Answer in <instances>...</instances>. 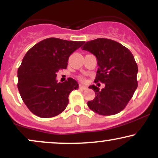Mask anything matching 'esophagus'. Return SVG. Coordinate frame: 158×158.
<instances>
[{
	"label": "esophagus",
	"instance_id": "obj_1",
	"mask_svg": "<svg viewBox=\"0 0 158 158\" xmlns=\"http://www.w3.org/2000/svg\"><path fill=\"white\" fill-rule=\"evenodd\" d=\"M79 89H81V90H86L87 88H88V87L85 86V85H79Z\"/></svg>",
	"mask_w": 158,
	"mask_h": 158
}]
</instances>
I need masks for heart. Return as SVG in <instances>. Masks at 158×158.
Segmentation results:
<instances>
[{
  "label": "heart",
  "instance_id": "b5f03b06",
  "mask_svg": "<svg viewBox=\"0 0 158 158\" xmlns=\"http://www.w3.org/2000/svg\"><path fill=\"white\" fill-rule=\"evenodd\" d=\"M79 80L81 81H83L85 80V79H84V78H83V77H79Z\"/></svg>",
  "mask_w": 158,
  "mask_h": 158
}]
</instances>
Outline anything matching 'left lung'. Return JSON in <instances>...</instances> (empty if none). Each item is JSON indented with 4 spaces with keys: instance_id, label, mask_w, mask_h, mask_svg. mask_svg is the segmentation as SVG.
<instances>
[{
    "instance_id": "1",
    "label": "left lung",
    "mask_w": 158,
    "mask_h": 158,
    "mask_svg": "<svg viewBox=\"0 0 158 158\" xmlns=\"http://www.w3.org/2000/svg\"><path fill=\"white\" fill-rule=\"evenodd\" d=\"M82 50L97 57L99 68L94 81L105 83L99 90L95 85L90 88L96 97L88 101L90 110L100 115H114L126 108L137 88L138 68L134 56L126 47L108 39L88 41Z\"/></svg>"
}]
</instances>
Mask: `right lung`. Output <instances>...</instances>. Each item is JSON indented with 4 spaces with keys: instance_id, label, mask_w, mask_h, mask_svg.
I'll return each mask as SVG.
<instances>
[{
    "instance_id": "obj_1",
    "label": "right lung",
    "mask_w": 158,
    "mask_h": 158,
    "mask_svg": "<svg viewBox=\"0 0 158 158\" xmlns=\"http://www.w3.org/2000/svg\"><path fill=\"white\" fill-rule=\"evenodd\" d=\"M84 43L50 38L27 52L18 70V88L32 113L50 118L64 111L69 94L79 88V84L72 78L58 83L56 73L67 68L70 56Z\"/></svg>"
}]
</instances>
